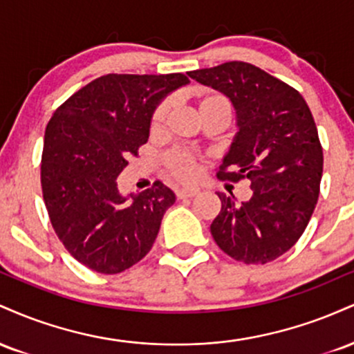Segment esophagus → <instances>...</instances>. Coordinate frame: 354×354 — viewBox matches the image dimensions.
<instances>
[{"label":"esophagus","mask_w":354,"mask_h":354,"mask_svg":"<svg viewBox=\"0 0 354 354\" xmlns=\"http://www.w3.org/2000/svg\"><path fill=\"white\" fill-rule=\"evenodd\" d=\"M200 193V189L194 188V186H189V188H181V189H176V196L183 200V198H193L196 196V194Z\"/></svg>","instance_id":"34e87169"}]
</instances>
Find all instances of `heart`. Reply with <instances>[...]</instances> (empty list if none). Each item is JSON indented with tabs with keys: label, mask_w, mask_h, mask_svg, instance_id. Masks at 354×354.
Segmentation results:
<instances>
[{
	"label": "heart",
	"mask_w": 354,
	"mask_h": 354,
	"mask_svg": "<svg viewBox=\"0 0 354 354\" xmlns=\"http://www.w3.org/2000/svg\"><path fill=\"white\" fill-rule=\"evenodd\" d=\"M196 111L201 121L211 120V118H221L226 120L228 115V103L219 95H201L196 100ZM169 113V101H163L154 109L149 129L151 133H160L165 128L166 118ZM163 165L166 173L178 181H191L198 174V158L193 153L185 149H171L163 156Z\"/></svg>",
	"instance_id": "b5f03b06"
}]
</instances>
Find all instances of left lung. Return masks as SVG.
Returning a JSON list of instances; mask_svg holds the SVG:
<instances>
[{
  "instance_id": "left-lung-1",
  "label": "left lung",
  "mask_w": 354,
  "mask_h": 354,
  "mask_svg": "<svg viewBox=\"0 0 354 354\" xmlns=\"http://www.w3.org/2000/svg\"><path fill=\"white\" fill-rule=\"evenodd\" d=\"M188 75L233 103L238 133L216 176L246 178L253 191L241 205L218 193L221 211L211 234L236 261H273L301 236L319 196L323 148L310 108L295 88L245 61Z\"/></svg>"
}]
</instances>
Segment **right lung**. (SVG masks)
<instances>
[{
	"mask_svg": "<svg viewBox=\"0 0 354 354\" xmlns=\"http://www.w3.org/2000/svg\"><path fill=\"white\" fill-rule=\"evenodd\" d=\"M171 75H104L70 96L44 131L41 188L51 225L73 258L116 274L151 250L176 196L156 181L123 196L116 178L149 138L158 104L188 84Z\"/></svg>",
	"mask_w": 354,
	"mask_h": 354,
	"instance_id": "obj_1",
	"label": "right lung"
}]
</instances>
